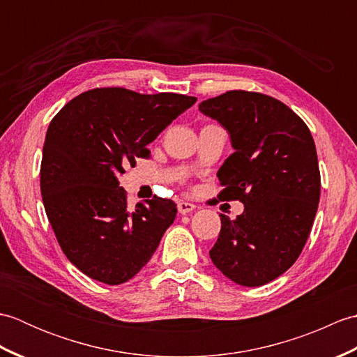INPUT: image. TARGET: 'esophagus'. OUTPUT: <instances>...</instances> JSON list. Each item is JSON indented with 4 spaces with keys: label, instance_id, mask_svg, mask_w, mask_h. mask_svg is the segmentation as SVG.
<instances>
[{
    "label": "esophagus",
    "instance_id": "obj_1",
    "mask_svg": "<svg viewBox=\"0 0 357 357\" xmlns=\"http://www.w3.org/2000/svg\"><path fill=\"white\" fill-rule=\"evenodd\" d=\"M195 208H196V206H195V204H192V202H185V201L178 202V211H179L181 215L192 213Z\"/></svg>",
    "mask_w": 357,
    "mask_h": 357
}]
</instances>
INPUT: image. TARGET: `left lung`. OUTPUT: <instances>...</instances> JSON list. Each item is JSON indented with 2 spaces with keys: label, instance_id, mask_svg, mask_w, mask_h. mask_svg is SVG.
<instances>
[{
  "label": "left lung",
  "instance_id": "8db88e82",
  "mask_svg": "<svg viewBox=\"0 0 357 357\" xmlns=\"http://www.w3.org/2000/svg\"><path fill=\"white\" fill-rule=\"evenodd\" d=\"M230 133L233 153L218 178L219 201H241L234 221L221 216L210 257L222 275L259 287L298 259L312 231L321 196V173L310 128L276 98L230 90L199 104Z\"/></svg>",
  "mask_w": 357,
  "mask_h": 357
}]
</instances>
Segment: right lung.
<instances>
[{
  "label": "right lung",
  "instance_id": "1",
  "mask_svg": "<svg viewBox=\"0 0 357 357\" xmlns=\"http://www.w3.org/2000/svg\"><path fill=\"white\" fill-rule=\"evenodd\" d=\"M195 96L92 89L52 119L40 172L45 213L64 255L109 285L132 279L176 218V204L155 196L128 208L118 176L147 158V144L190 109Z\"/></svg>",
  "mask_w": 357,
  "mask_h": 357
}]
</instances>
